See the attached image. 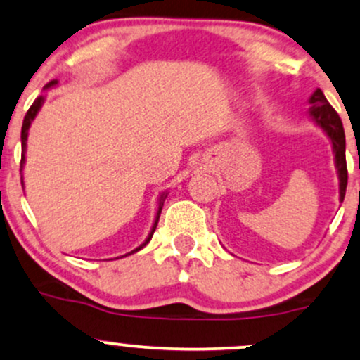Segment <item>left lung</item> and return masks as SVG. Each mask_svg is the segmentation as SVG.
I'll return each instance as SVG.
<instances>
[{"label": "left lung", "instance_id": "left-lung-1", "mask_svg": "<svg viewBox=\"0 0 360 360\" xmlns=\"http://www.w3.org/2000/svg\"><path fill=\"white\" fill-rule=\"evenodd\" d=\"M309 117L318 127L323 128L326 137L330 139L333 148V155H335V167L338 174V191H340V201H344L345 189H347V162H345V134L342 120L338 113L332 108L328 101H326L325 94L321 89H316L315 93L309 96Z\"/></svg>", "mask_w": 360, "mask_h": 360}]
</instances>
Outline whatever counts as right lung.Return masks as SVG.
I'll return each mask as SVG.
<instances>
[{
	"label": "right lung",
	"instance_id": "add662e5",
	"mask_svg": "<svg viewBox=\"0 0 360 360\" xmlns=\"http://www.w3.org/2000/svg\"><path fill=\"white\" fill-rule=\"evenodd\" d=\"M57 79H53V81H51L49 82V84H45V88L44 89H49V88H53V86H57ZM44 100L45 98L44 96H39L37 98V100L34 101V105L30 106V110L27 111V115H25V120H23V125H22V162H20V172H23V164H25V152H27V139H28V130H30V125H32V122H34L35 120V117H37V113H39L40 111V108H42V105H44ZM22 184H23V176H22ZM166 198H167V193H162L159 196V203H157V213H155V220H154V225H152V229H150V233H148V237L146 238V242L142 243V245H139L137 249L135 250H131V252H128V254H125V255H122V257H127V255H130V254H135V252H139L140 249H143V247L147 245L148 242H150V238H152V235H154V232H155V229H157V223H159V217H160V212H162V206H164V201H166Z\"/></svg>",
	"mask_w": 360,
	"mask_h": 360
}]
</instances>
